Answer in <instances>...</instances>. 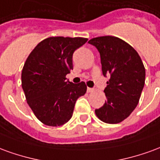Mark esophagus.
Here are the masks:
<instances>
[{"instance_id": "obj_1", "label": "esophagus", "mask_w": 160, "mask_h": 160, "mask_svg": "<svg viewBox=\"0 0 160 160\" xmlns=\"http://www.w3.org/2000/svg\"><path fill=\"white\" fill-rule=\"evenodd\" d=\"M94 91L93 88H90V87H87V92H92Z\"/></svg>"}]
</instances>
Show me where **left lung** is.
Listing matches in <instances>:
<instances>
[{
	"label": "left lung",
	"instance_id": "obj_1",
	"mask_svg": "<svg viewBox=\"0 0 160 160\" xmlns=\"http://www.w3.org/2000/svg\"><path fill=\"white\" fill-rule=\"evenodd\" d=\"M88 42L100 54L103 74L110 76L104 90L107 100L95 110V114L104 122L119 123L139 103L145 84V67L136 50L119 38L98 37Z\"/></svg>",
	"mask_w": 160,
	"mask_h": 160
}]
</instances>
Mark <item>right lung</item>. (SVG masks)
<instances>
[{
	"instance_id": "obj_1",
	"label": "right lung",
	"mask_w": 160,
	"mask_h": 160,
	"mask_svg": "<svg viewBox=\"0 0 160 160\" xmlns=\"http://www.w3.org/2000/svg\"><path fill=\"white\" fill-rule=\"evenodd\" d=\"M85 38L50 37L30 53L23 67L21 85L27 104L45 125L57 127L70 120L75 102L87 92L84 81L66 80L73 69V54L87 42Z\"/></svg>"
}]
</instances>
